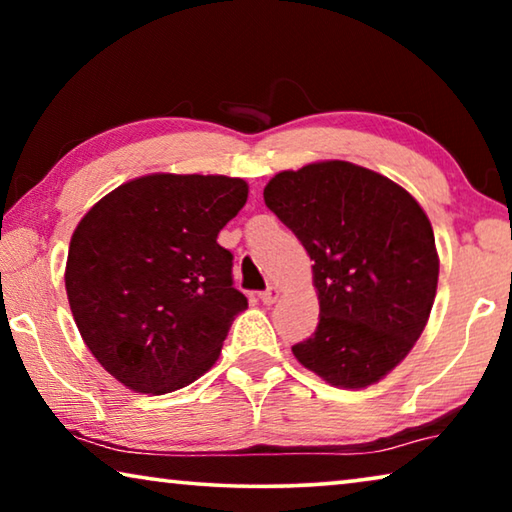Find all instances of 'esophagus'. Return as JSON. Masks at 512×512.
Here are the masks:
<instances>
[{"mask_svg":"<svg viewBox=\"0 0 512 512\" xmlns=\"http://www.w3.org/2000/svg\"><path fill=\"white\" fill-rule=\"evenodd\" d=\"M259 298H262L264 305H273V302H275L277 298H280V289H277V287H268L266 291L259 293Z\"/></svg>","mask_w":512,"mask_h":512,"instance_id":"1","label":"esophagus"}]
</instances>
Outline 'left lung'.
<instances>
[{
	"label": "left lung",
	"instance_id": "1",
	"mask_svg": "<svg viewBox=\"0 0 512 512\" xmlns=\"http://www.w3.org/2000/svg\"><path fill=\"white\" fill-rule=\"evenodd\" d=\"M264 201L314 259L318 327L293 357L332 386L377 384L420 339L436 298L427 214L391 178L345 160L275 173Z\"/></svg>",
	"mask_w": 512,
	"mask_h": 512
}]
</instances>
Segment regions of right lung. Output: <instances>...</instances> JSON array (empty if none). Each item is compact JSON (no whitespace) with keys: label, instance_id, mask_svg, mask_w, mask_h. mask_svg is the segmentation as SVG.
Here are the masks:
<instances>
[{"label":"right lung","instance_id":"right-lung-1","mask_svg":"<svg viewBox=\"0 0 512 512\" xmlns=\"http://www.w3.org/2000/svg\"><path fill=\"white\" fill-rule=\"evenodd\" d=\"M246 201L241 178L151 173L112 189L76 225L69 309L94 359L131 391H178L219 359L248 300L216 237Z\"/></svg>","mask_w":512,"mask_h":512}]
</instances>
